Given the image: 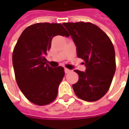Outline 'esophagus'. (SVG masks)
I'll list each match as a JSON object with an SVG mask.
<instances>
[{"label":"esophagus","mask_w":129,"mask_h":129,"mask_svg":"<svg viewBox=\"0 0 129 129\" xmlns=\"http://www.w3.org/2000/svg\"><path fill=\"white\" fill-rule=\"evenodd\" d=\"M70 72V70L69 69H67V68H65V69H64V72H65L66 74H67V73H69Z\"/></svg>","instance_id":"1"}]
</instances>
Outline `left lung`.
<instances>
[{
  "instance_id": "left-lung-1",
  "label": "left lung",
  "mask_w": 129,
  "mask_h": 129,
  "mask_svg": "<svg viewBox=\"0 0 129 129\" xmlns=\"http://www.w3.org/2000/svg\"><path fill=\"white\" fill-rule=\"evenodd\" d=\"M77 47V55L84 60L86 71L74 70L79 80L72 87L79 98L98 101L109 90L116 72L113 44L106 33L90 22L64 23Z\"/></svg>"
}]
</instances>
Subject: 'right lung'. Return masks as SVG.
<instances>
[{
  "label": "right lung",
  "mask_w": 129,
  "mask_h": 129,
  "mask_svg": "<svg viewBox=\"0 0 129 129\" xmlns=\"http://www.w3.org/2000/svg\"><path fill=\"white\" fill-rule=\"evenodd\" d=\"M57 35L69 36L61 23L32 24L24 29L13 52L18 86L29 101L37 106L48 105L56 99L64 76V67L46 64L45 56Z\"/></svg>",
  "instance_id": "add662e5"
}]
</instances>
